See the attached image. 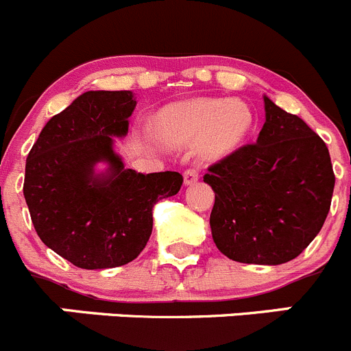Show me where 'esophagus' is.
Wrapping results in <instances>:
<instances>
[{"instance_id":"1","label":"esophagus","mask_w":351,"mask_h":351,"mask_svg":"<svg viewBox=\"0 0 351 351\" xmlns=\"http://www.w3.org/2000/svg\"><path fill=\"white\" fill-rule=\"evenodd\" d=\"M199 179V170L198 167H189V169L184 170V182L186 184H193Z\"/></svg>"}]
</instances>
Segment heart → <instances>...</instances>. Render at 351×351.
Segmentation results:
<instances>
[{
    "label": "heart",
    "mask_w": 351,
    "mask_h": 351,
    "mask_svg": "<svg viewBox=\"0 0 351 351\" xmlns=\"http://www.w3.org/2000/svg\"><path fill=\"white\" fill-rule=\"evenodd\" d=\"M252 112L239 99L199 98L176 103L160 113L158 131L165 141L189 143L199 139L208 155L229 153L245 139Z\"/></svg>",
    "instance_id": "1"
}]
</instances>
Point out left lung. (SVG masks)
Listing matches in <instances>:
<instances>
[{
	"instance_id": "8db88e82",
	"label": "left lung",
	"mask_w": 351,
	"mask_h": 351,
	"mask_svg": "<svg viewBox=\"0 0 351 351\" xmlns=\"http://www.w3.org/2000/svg\"><path fill=\"white\" fill-rule=\"evenodd\" d=\"M256 143L208 167L215 191L210 228L217 248L234 262L279 265L296 258L322 229L335 172L326 143L269 98Z\"/></svg>"
}]
</instances>
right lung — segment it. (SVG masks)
<instances>
[{"instance_id": "1", "label": "right lung", "mask_w": 351, "mask_h": 351, "mask_svg": "<svg viewBox=\"0 0 351 351\" xmlns=\"http://www.w3.org/2000/svg\"><path fill=\"white\" fill-rule=\"evenodd\" d=\"M131 91H88L51 117L29 152L23 196L41 241L81 269L132 262L153 229V205L178 195L179 172L123 169L112 136L128 132ZM99 159L110 173L92 176Z\"/></svg>"}]
</instances>
